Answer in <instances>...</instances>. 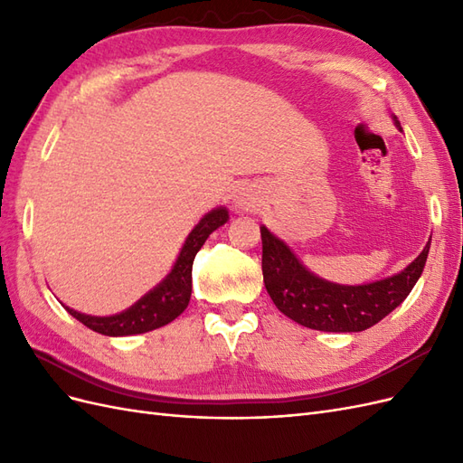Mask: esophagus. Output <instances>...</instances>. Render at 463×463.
<instances>
[{"label":"esophagus","mask_w":463,"mask_h":463,"mask_svg":"<svg viewBox=\"0 0 463 463\" xmlns=\"http://www.w3.org/2000/svg\"><path fill=\"white\" fill-rule=\"evenodd\" d=\"M240 204H241V206H249V203H247V199H241V201H240Z\"/></svg>","instance_id":"esophagus-1"}]
</instances>
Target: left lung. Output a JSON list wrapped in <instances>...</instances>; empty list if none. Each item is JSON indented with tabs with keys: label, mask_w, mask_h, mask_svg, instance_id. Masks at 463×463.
<instances>
[{
	"label": "left lung",
	"mask_w": 463,
	"mask_h": 463,
	"mask_svg": "<svg viewBox=\"0 0 463 463\" xmlns=\"http://www.w3.org/2000/svg\"><path fill=\"white\" fill-rule=\"evenodd\" d=\"M260 237L262 278L274 305L298 325L325 332L367 330L394 311L423 274L430 247L429 241L421 255L396 276L365 286H338L313 276L264 226Z\"/></svg>",
	"instance_id": "1"
}]
</instances>
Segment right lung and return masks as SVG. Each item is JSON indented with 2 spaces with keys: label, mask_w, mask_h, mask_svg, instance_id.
Instances as JSON below:
<instances>
[{
  "label": "right lung",
  "mask_w": 463,
  "mask_h": 463,
  "mask_svg": "<svg viewBox=\"0 0 463 463\" xmlns=\"http://www.w3.org/2000/svg\"><path fill=\"white\" fill-rule=\"evenodd\" d=\"M226 222V208H216L210 214H206L189 233L170 276H167L156 289H152L143 299H138L133 307H129L125 313L114 317H90L65 307L67 313L73 315L90 330L104 335L143 334L167 325V322H172L184 313L189 305L193 288L191 270L194 255L199 253V249L204 245L208 235Z\"/></svg>",
  "instance_id": "1"
}]
</instances>
